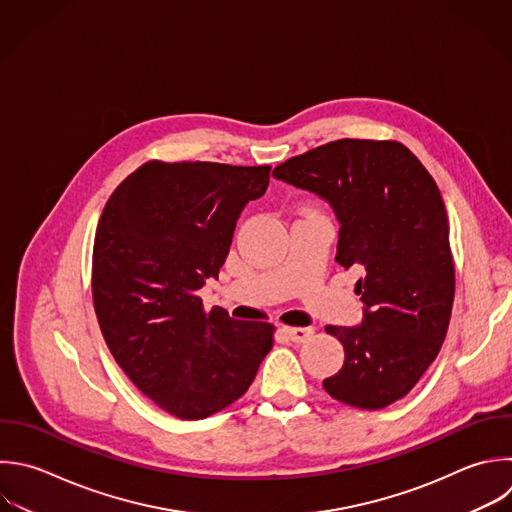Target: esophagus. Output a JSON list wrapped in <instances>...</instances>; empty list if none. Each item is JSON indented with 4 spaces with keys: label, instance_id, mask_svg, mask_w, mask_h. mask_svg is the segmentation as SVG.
<instances>
[{
    "label": "esophagus",
    "instance_id": "obj_1",
    "mask_svg": "<svg viewBox=\"0 0 512 512\" xmlns=\"http://www.w3.org/2000/svg\"><path fill=\"white\" fill-rule=\"evenodd\" d=\"M284 332L296 344H302L314 336V328H310V326H306V328L304 326H286Z\"/></svg>",
    "mask_w": 512,
    "mask_h": 512
}]
</instances>
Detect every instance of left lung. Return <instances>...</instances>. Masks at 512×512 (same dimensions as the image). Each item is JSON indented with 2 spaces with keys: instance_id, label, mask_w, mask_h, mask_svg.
<instances>
[{
  "instance_id": "1",
  "label": "left lung",
  "mask_w": 512,
  "mask_h": 512,
  "mask_svg": "<svg viewBox=\"0 0 512 512\" xmlns=\"http://www.w3.org/2000/svg\"><path fill=\"white\" fill-rule=\"evenodd\" d=\"M274 178L330 202L336 262L362 278L360 326H326L344 348L322 382L338 402L380 410L404 398L434 362L454 302V260L440 190L396 140L342 138L278 164Z\"/></svg>"
}]
</instances>
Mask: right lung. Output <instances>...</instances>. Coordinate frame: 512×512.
<instances>
[{"label":"right lung","mask_w":512,"mask_h":512,"mask_svg":"<svg viewBox=\"0 0 512 512\" xmlns=\"http://www.w3.org/2000/svg\"><path fill=\"white\" fill-rule=\"evenodd\" d=\"M268 182L270 166L150 160L104 206L92 254L98 324L136 388L172 416L234 404L274 346V324L234 320L200 298Z\"/></svg>","instance_id":"right-lung-1"}]
</instances>
